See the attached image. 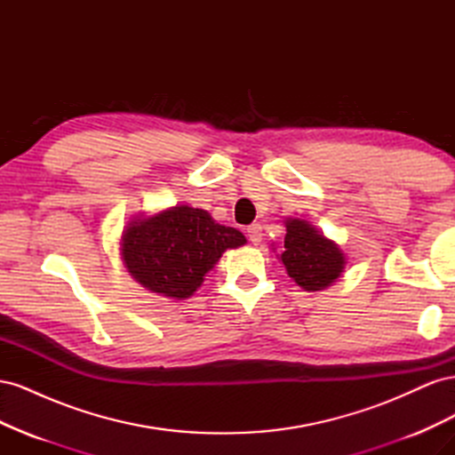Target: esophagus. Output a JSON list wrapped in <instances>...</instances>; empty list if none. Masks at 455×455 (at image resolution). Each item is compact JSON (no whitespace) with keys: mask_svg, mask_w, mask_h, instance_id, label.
<instances>
[{"mask_svg":"<svg viewBox=\"0 0 455 455\" xmlns=\"http://www.w3.org/2000/svg\"><path fill=\"white\" fill-rule=\"evenodd\" d=\"M246 235H249V239H251L252 244H259L261 237H264V233H261V226H259V224L249 226V228H246Z\"/></svg>","mask_w":455,"mask_h":455,"instance_id":"esophagus-1","label":"esophagus"}]
</instances>
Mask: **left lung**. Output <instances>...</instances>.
Returning a JSON list of instances; mask_svg holds the SVG:
<instances>
[{
  "instance_id": "8db88e82",
  "label": "left lung",
  "mask_w": 455,
  "mask_h": 455,
  "mask_svg": "<svg viewBox=\"0 0 455 455\" xmlns=\"http://www.w3.org/2000/svg\"><path fill=\"white\" fill-rule=\"evenodd\" d=\"M284 246L279 259L298 286L307 292L324 291L346 267V256L339 246L326 239L309 222L299 218H288Z\"/></svg>"
}]
</instances>
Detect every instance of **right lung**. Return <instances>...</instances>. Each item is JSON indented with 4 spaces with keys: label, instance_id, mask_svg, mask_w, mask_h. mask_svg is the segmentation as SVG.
Wrapping results in <instances>:
<instances>
[{
    "label": "right lung",
    "instance_id": "obj_1",
    "mask_svg": "<svg viewBox=\"0 0 455 455\" xmlns=\"http://www.w3.org/2000/svg\"><path fill=\"white\" fill-rule=\"evenodd\" d=\"M244 243L239 229L216 224L206 211L176 204L131 220L121 237V258L132 279L148 291L186 299L228 249Z\"/></svg>",
    "mask_w": 455,
    "mask_h": 455
}]
</instances>
